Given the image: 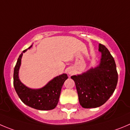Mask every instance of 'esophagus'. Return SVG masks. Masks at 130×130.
Instances as JSON below:
<instances>
[{
  "label": "esophagus",
  "mask_w": 130,
  "mask_h": 130,
  "mask_svg": "<svg viewBox=\"0 0 130 130\" xmlns=\"http://www.w3.org/2000/svg\"><path fill=\"white\" fill-rule=\"evenodd\" d=\"M73 73V70H69V71H68V73L70 74V75H71V74H72Z\"/></svg>",
  "instance_id": "1"
}]
</instances>
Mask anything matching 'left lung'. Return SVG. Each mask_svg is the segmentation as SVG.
Here are the masks:
<instances>
[{"mask_svg": "<svg viewBox=\"0 0 130 130\" xmlns=\"http://www.w3.org/2000/svg\"><path fill=\"white\" fill-rule=\"evenodd\" d=\"M100 64L82 75L71 76L75 81L80 104L83 108H96L104 104L116 88L118 74L114 59L105 46L99 44Z\"/></svg>", "mask_w": 130, "mask_h": 130, "instance_id": "left-lung-1", "label": "left lung"}]
</instances>
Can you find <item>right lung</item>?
Wrapping results in <instances>:
<instances>
[{"label":"right lung","mask_w":130,"mask_h":130,"mask_svg":"<svg viewBox=\"0 0 130 130\" xmlns=\"http://www.w3.org/2000/svg\"><path fill=\"white\" fill-rule=\"evenodd\" d=\"M32 46H30L20 55L14 69L13 85L14 89L22 102L29 107L40 110H50L55 108L59 102L62 87L68 78L66 74H62L49 82L43 88L31 89L22 84L18 77V71L21 64L23 53Z\"/></svg>","instance_id":"obj_1"}]
</instances>
